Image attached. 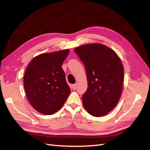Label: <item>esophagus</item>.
<instances>
[{
  "label": "esophagus",
  "instance_id": "1",
  "mask_svg": "<svg viewBox=\"0 0 150 150\" xmlns=\"http://www.w3.org/2000/svg\"><path fill=\"white\" fill-rule=\"evenodd\" d=\"M76 88H77V84H74L72 85V88L73 89V90H75L76 89Z\"/></svg>",
  "mask_w": 150,
  "mask_h": 150
}]
</instances>
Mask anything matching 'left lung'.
I'll return each mask as SVG.
<instances>
[{
	"mask_svg": "<svg viewBox=\"0 0 150 150\" xmlns=\"http://www.w3.org/2000/svg\"><path fill=\"white\" fill-rule=\"evenodd\" d=\"M74 52L83 62L88 80L82 98L84 107L93 116L107 115L121 94L124 69L121 59L113 50L98 43L83 45Z\"/></svg>",
	"mask_w": 150,
	"mask_h": 150,
	"instance_id": "8db88e82",
	"label": "left lung"
}]
</instances>
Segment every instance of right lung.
<instances>
[{
    "mask_svg": "<svg viewBox=\"0 0 150 150\" xmlns=\"http://www.w3.org/2000/svg\"><path fill=\"white\" fill-rule=\"evenodd\" d=\"M69 49L34 57L25 70L24 85L30 104L41 114L51 115L61 108L71 93L62 64Z\"/></svg>",
    "mask_w": 150,
    "mask_h": 150,
    "instance_id": "add662e5",
    "label": "right lung"
}]
</instances>
